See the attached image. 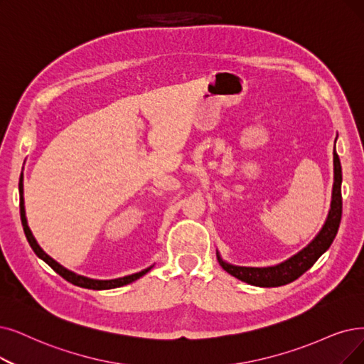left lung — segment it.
<instances>
[{"label":"left lung","mask_w":364,"mask_h":364,"mask_svg":"<svg viewBox=\"0 0 364 364\" xmlns=\"http://www.w3.org/2000/svg\"><path fill=\"white\" fill-rule=\"evenodd\" d=\"M334 143H336V140H334ZM333 166H334V182H333L331 205H330L328 216L323 228L319 230L315 239L306 246V248H303L300 252H297L291 258L285 259L284 263L270 266V267L232 266L230 263H225V261L220 257V254L216 252L218 261H220L221 267L231 276H235V278L246 284H251L255 287H267V288L287 285L300 278V276L306 270H309L315 264V261L330 248V245L333 243L334 237L338 235L339 224H341L342 167H341V159L336 149L333 151Z\"/></svg>","instance_id":"8db88e82"}]
</instances>
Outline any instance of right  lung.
I'll use <instances>...</instances> for the list:
<instances>
[{"instance_id": "obj_1", "label": "right lung", "mask_w": 364, "mask_h": 364, "mask_svg": "<svg viewBox=\"0 0 364 364\" xmlns=\"http://www.w3.org/2000/svg\"><path fill=\"white\" fill-rule=\"evenodd\" d=\"M19 196H21V221H22V227H23V232L26 236V240L28 243H30V246L33 248V251L36 252V255L38 258H41L43 261H45L46 264H49L58 274L63 276V278L68 282H71L73 285H77V287H82V288H88V289H110V288H118V287H122V285H127V284H132L134 282L136 279L141 278L143 274H146L151 269H144L139 273H134V274H128V276H124V278H118V279H109V281H100V279H91V278H86V276H82V274H77L75 272H71L68 269H65L64 266H61L58 261H55L52 257H49L45 251H43L40 248V245L37 243L36 237L33 236V232L30 230V227H28V223H26V216H25V206H23V182H22V178L19 181Z\"/></svg>"}]
</instances>
